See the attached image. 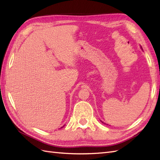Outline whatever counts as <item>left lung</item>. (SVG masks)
<instances>
[{"instance_id": "left-lung-1", "label": "left lung", "mask_w": 160, "mask_h": 160, "mask_svg": "<svg viewBox=\"0 0 160 160\" xmlns=\"http://www.w3.org/2000/svg\"><path fill=\"white\" fill-rule=\"evenodd\" d=\"M102 123H103V122H102Z\"/></svg>"}]
</instances>
